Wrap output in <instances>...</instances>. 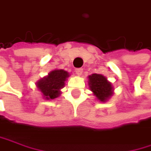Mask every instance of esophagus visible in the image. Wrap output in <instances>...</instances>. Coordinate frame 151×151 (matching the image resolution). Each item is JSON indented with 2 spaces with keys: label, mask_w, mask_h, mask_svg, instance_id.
Returning a JSON list of instances; mask_svg holds the SVG:
<instances>
[{
  "label": "esophagus",
  "mask_w": 151,
  "mask_h": 151,
  "mask_svg": "<svg viewBox=\"0 0 151 151\" xmlns=\"http://www.w3.org/2000/svg\"><path fill=\"white\" fill-rule=\"evenodd\" d=\"M75 73L77 75H81L83 73V69L82 68H77V69H75Z\"/></svg>",
  "instance_id": "1"
}]
</instances>
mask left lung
Returning <instances> with one entry per match:
<instances>
[{
	"mask_svg": "<svg viewBox=\"0 0 151 151\" xmlns=\"http://www.w3.org/2000/svg\"><path fill=\"white\" fill-rule=\"evenodd\" d=\"M88 85L91 91L101 101H107L113 94V87L104 76L93 73L88 76Z\"/></svg>",
	"mask_w": 151,
	"mask_h": 151,
	"instance_id": "8db88e82",
	"label": "left lung"
}]
</instances>
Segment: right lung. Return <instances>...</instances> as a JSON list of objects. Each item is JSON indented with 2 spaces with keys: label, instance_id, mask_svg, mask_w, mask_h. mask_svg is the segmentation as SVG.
I'll return each mask as SVG.
<instances>
[{
  "label": "right lung",
  "instance_id": "obj_1",
  "mask_svg": "<svg viewBox=\"0 0 151 151\" xmlns=\"http://www.w3.org/2000/svg\"><path fill=\"white\" fill-rule=\"evenodd\" d=\"M69 77V73L64 70H53L47 77L40 79L36 86L42 93L45 99H54L58 98L65 86V81Z\"/></svg>",
  "mask_w": 151,
  "mask_h": 151
}]
</instances>
